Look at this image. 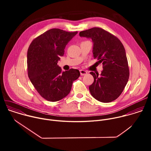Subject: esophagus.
<instances>
[{
    "label": "esophagus",
    "instance_id": "34e87169",
    "mask_svg": "<svg viewBox=\"0 0 151 151\" xmlns=\"http://www.w3.org/2000/svg\"><path fill=\"white\" fill-rule=\"evenodd\" d=\"M79 72L81 76H83V75H85L86 74H87V72H86L85 70H80Z\"/></svg>",
    "mask_w": 151,
    "mask_h": 151
}]
</instances>
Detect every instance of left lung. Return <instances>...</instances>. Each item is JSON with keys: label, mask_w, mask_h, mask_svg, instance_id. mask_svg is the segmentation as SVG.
I'll list each match as a JSON object with an SVG mask.
<instances>
[{"label": "left lung", "mask_w": 151, "mask_h": 151, "mask_svg": "<svg viewBox=\"0 0 151 151\" xmlns=\"http://www.w3.org/2000/svg\"><path fill=\"white\" fill-rule=\"evenodd\" d=\"M79 36L92 39L94 58L103 64L100 76L90 72L94 78L89 87L91 96L103 103L116 100L122 93L130 75L122 44L117 37L99 27L82 31Z\"/></svg>", "instance_id": "8db88e82"}]
</instances>
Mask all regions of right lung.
Returning <instances> with one entry per match:
<instances>
[{"label": "right lung", "mask_w": 151, "mask_h": 151, "mask_svg": "<svg viewBox=\"0 0 151 151\" xmlns=\"http://www.w3.org/2000/svg\"><path fill=\"white\" fill-rule=\"evenodd\" d=\"M77 33L52 29L34 39L29 47L28 76L37 93L48 101H57L67 96L73 82L80 76L78 69L62 72L57 65L68 43Z\"/></svg>", "instance_id": "add662e5"}]
</instances>
